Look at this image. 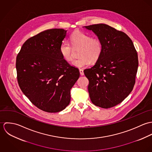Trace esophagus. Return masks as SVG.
Instances as JSON below:
<instances>
[{"label":"esophagus","mask_w":152,"mask_h":152,"mask_svg":"<svg viewBox=\"0 0 152 152\" xmlns=\"http://www.w3.org/2000/svg\"><path fill=\"white\" fill-rule=\"evenodd\" d=\"M79 71H80V74H81V75H84V71H83V69H79Z\"/></svg>","instance_id":"34e87169"}]
</instances>
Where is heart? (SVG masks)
<instances>
[{"label":"heart","instance_id":"obj_1","mask_svg":"<svg viewBox=\"0 0 152 152\" xmlns=\"http://www.w3.org/2000/svg\"><path fill=\"white\" fill-rule=\"evenodd\" d=\"M71 40L74 47H82L80 52V58L74 60L72 64L77 67H84L91 63H96L101 57L103 51V45L101 40L92 38L91 36L79 30L73 32ZM62 57L67 61L74 58L73 47L67 42H63L60 47Z\"/></svg>","mask_w":152,"mask_h":152}]
</instances>
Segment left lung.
<instances>
[{
  "label": "left lung",
  "mask_w": 152,
  "mask_h": 152,
  "mask_svg": "<svg viewBox=\"0 0 152 152\" xmlns=\"http://www.w3.org/2000/svg\"><path fill=\"white\" fill-rule=\"evenodd\" d=\"M94 31L103 45L95 65L84 70L88 92L96 106L108 109L122 102L135 84L138 68L137 51L124 32L105 24L86 26Z\"/></svg>",
  "instance_id": "8db88e82"
}]
</instances>
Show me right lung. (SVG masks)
Segmentation results:
<instances>
[{
	"label": "right lung",
	"mask_w": 152,
	"mask_h": 152,
	"mask_svg": "<svg viewBox=\"0 0 152 152\" xmlns=\"http://www.w3.org/2000/svg\"><path fill=\"white\" fill-rule=\"evenodd\" d=\"M66 30L53 28L27 40L16 57L19 86L30 102L43 111L63 110L71 100L70 91L80 77L78 68L62 57L60 47Z\"/></svg>",
	"instance_id": "1"
}]
</instances>
